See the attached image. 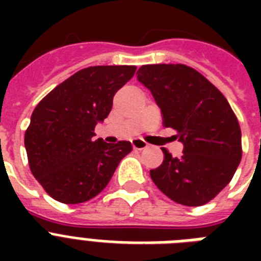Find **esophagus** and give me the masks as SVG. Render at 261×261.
I'll return each instance as SVG.
<instances>
[{
	"mask_svg": "<svg viewBox=\"0 0 261 261\" xmlns=\"http://www.w3.org/2000/svg\"><path fill=\"white\" fill-rule=\"evenodd\" d=\"M131 143H133V147L134 149H137V150H142V149H146L149 145H147V142H145L143 139H139V138H135L131 141Z\"/></svg>",
	"mask_w": 261,
	"mask_h": 261,
	"instance_id": "esophagus-1",
	"label": "esophagus"
}]
</instances>
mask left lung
Here are the masks:
<instances>
[{"label":"left lung","instance_id":"1","mask_svg":"<svg viewBox=\"0 0 261 261\" xmlns=\"http://www.w3.org/2000/svg\"><path fill=\"white\" fill-rule=\"evenodd\" d=\"M138 81L161 108L163 123L177 131L184 149L151 169L159 190L184 206H202L230 182L243 157L241 128L226 97L195 69L181 63L143 65Z\"/></svg>","mask_w":261,"mask_h":261}]
</instances>
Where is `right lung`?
Returning <instances> with one entry per match:
<instances>
[{
  "instance_id": "add662e5",
  "label": "right lung",
  "mask_w": 261,
  "mask_h": 261,
  "mask_svg": "<svg viewBox=\"0 0 261 261\" xmlns=\"http://www.w3.org/2000/svg\"><path fill=\"white\" fill-rule=\"evenodd\" d=\"M135 66H90L59 84L32 112L24 145L30 169L51 198L66 204L98 195L133 146L94 139V127Z\"/></svg>"
}]
</instances>
